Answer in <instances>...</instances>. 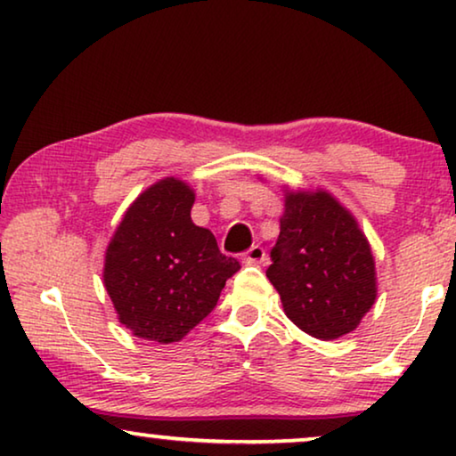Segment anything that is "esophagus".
Instances as JSON below:
<instances>
[{"instance_id":"obj_1","label":"esophagus","mask_w":456,"mask_h":456,"mask_svg":"<svg viewBox=\"0 0 456 456\" xmlns=\"http://www.w3.org/2000/svg\"><path fill=\"white\" fill-rule=\"evenodd\" d=\"M264 259H265V248L261 245H253L248 251L242 253V264H247V265L264 264Z\"/></svg>"}]
</instances>
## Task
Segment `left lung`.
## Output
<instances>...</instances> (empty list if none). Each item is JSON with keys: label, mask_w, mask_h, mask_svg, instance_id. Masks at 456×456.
Here are the masks:
<instances>
[{"label": "left lung", "mask_w": 456, "mask_h": 456, "mask_svg": "<svg viewBox=\"0 0 456 456\" xmlns=\"http://www.w3.org/2000/svg\"><path fill=\"white\" fill-rule=\"evenodd\" d=\"M267 278L303 332L334 340L376 301V265L354 217L328 192H289Z\"/></svg>", "instance_id": "obj_1"}]
</instances>
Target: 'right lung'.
<instances>
[{"instance_id":"right-lung-1","label":"right lung","mask_w":456,"mask_h":456,"mask_svg":"<svg viewBox=\"0 0 456 456\" xmlns=\"http://www.w3.org/2000/svg\"><path fill=\"white\" fill-rule=\"evenodd\" d=\"M192 203L195 192L183 180H159L130 205L105 253V290L139 338L178 342L214 311L226 280L240 270L208 228L192 224Z\"/></svg>"}]
</instances>
